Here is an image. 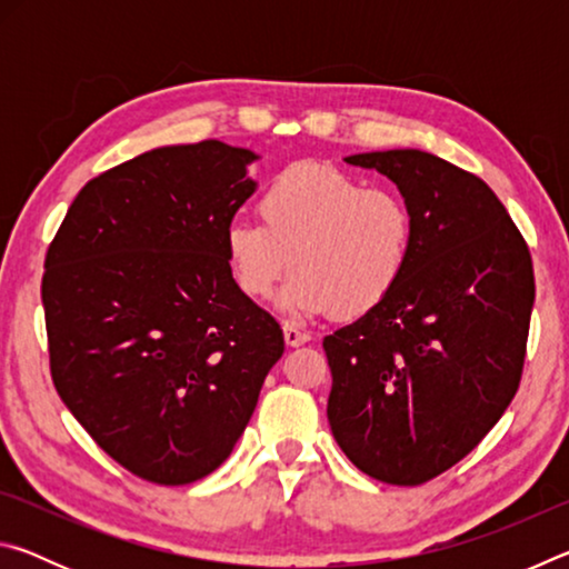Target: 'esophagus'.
I'll use <instances>...</instances> for the list:
<instances>
[{
  "label": "esophagus",
  "instance_id": "1",
  "mask_svg": "<svg viewBox=\"0 0 569 569\" xmlns=\"http://www.w3.org/2000/svg\"><path fill=\"white\" fill-rule=\"evenodd\" d=\"M283 339H286V346H303L306 341H311V336L298 331L296 326H283Z\"/></svg>",
  "mask_w": 569,
  "mask_h": 569
}]
</instances>
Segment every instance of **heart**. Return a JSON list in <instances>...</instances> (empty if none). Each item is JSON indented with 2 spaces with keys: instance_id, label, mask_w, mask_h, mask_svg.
Instances as JSON below:
<instances>
[{
  "instance_id": "b5f03b06",
  "label": "heart",
  "mask_w": 569,
  "mask_h": 569,
  "mask_svg": "<svg viewBox=\"0 0 569 569\" xmlns=\"http://www.w3.org/2000/svg\"><path fill=\"white\" fill-rule=\"evenodd\" d=\"M261 220L226 226L240 291L263 298L291 263L278 306L296 319L331 311L356 319L379 308L409 271L417 220L397 190L366 188L329 162H293L268 182Z\"/></svg>"
}]
</instances>
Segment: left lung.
Wrapping results in <instances>:
<instances>
[{"mask_svg":"<svg viewBox=\"0 0 569 569\" xmlns=\"http://www.w3.org/2000/svg\"><path fill=\"white\" fill-rule=\"evenodd\" d=\"M343 160L399 188L417 243L397 291L323 339L333 379L326 413L363 475L417 487L465 459L515 399L532 258L507 208L471 172L411 148Z\"/></svg>","mask_w":569,"mask_h":569,"instance_id":"8db88e82","label":"left lung"}]
</instances>
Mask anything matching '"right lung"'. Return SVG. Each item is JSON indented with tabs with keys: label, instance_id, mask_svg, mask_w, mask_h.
<instances>
[{
	"label": "right lung",
	"instance_id": "add662e5",
	"mask_svg": "<svg viewBox=\"0 0 569 569\" xmlns=\"http://www.w3.org/2000/svg\"><path fill=\"white\" fill-rule=\"evenodd\" d=\"M253 150L166 146L92 178L44 258L54 389L132 475L208 477L243 435L283 331L233 281L226 226Z\"/></svg>",
	"mask_w": 569,
	"mask_h": 569
}]
</instances>
